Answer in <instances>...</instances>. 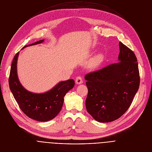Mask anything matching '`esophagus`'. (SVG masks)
Here are the masks:
<instances>
[{"mask_svg":"<svg viewBox=\"0 0 152 152\" xmlns=\"http://www.w3.org/2000/svg\"><path fill=\"white\" fill-rule=\"evenodd\" d=\"M75 82H76V84H81V83H82V82H83L82 78L80 76H77V77H76V78Z\"/></svg>","mask_w":152,"mask_h":152,"instance_id":"obj_1","label":"esophagus"}]
</instances>
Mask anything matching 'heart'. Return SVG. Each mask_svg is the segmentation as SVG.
Listing matches in <instances>:
<instances>
[{"label": "heart", "instance_id": "1", "mask_svg": "<svg viewBox=\"0 0 152 152\" xmlns=\"http://www.w3.org/2000/svg\"><path fill=\"white\" fill-rule=\"evenodd\" d=\"M102 61V57L100 56H97L93 58L89 63V67L91 69H95L97 67Z\"/></svg>", "mask_w": 152, "mask_h": 152}]
</instances>
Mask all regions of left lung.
<instances>
[{"mask_svg": "<svg viewBox=\"0 0 152 152\" xmlns=\"http://www.w3.org/2000/svg\"><path fill=\"white\" fill-rule=\"evenodd\" d=\"M117 63L85 76L88 95L85 105L97 121L107 123L121 117L131 106L139 89L140 77L134 52L119 42Z\"/></svg>", "mask_w": 152, "mask_h": 152, "instance_id": "1", "label": "left lung"}]
</instances>
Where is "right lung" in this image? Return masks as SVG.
Masks as SVG:
<instances>
[{
    "mask_svg": "<svg viewBox=\"0 0 152 152\" xmlns=\"http://www.w3.org/2000/svg\"><path fill=\"white\" fill-rule=\"evenodd\" d=\"M44 41L41 39L23 48ZM19 52L14 56L10 73L9 85L12 95L20 110L28 117L39 121H47L54 118L60 112L66 93L75 86V80L69 79L59 82L48 92L37 94L26 90L20 83L17 72Z\"/></svg>",
    "mask_w": 152,
    "mask_h": 152,
    "instance_id": "right-lung-1",
    "label": "right lung"
}]
</instances>
